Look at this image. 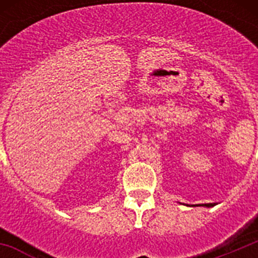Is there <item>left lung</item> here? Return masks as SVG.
Masks as SVG:
<instances>
[{"label": "left lung", "mask_w": 258, "mask_h": 258, "mask_svg": "<svg viewBox=\"0 0 258 258\" xmlns=\"http://www.w3.org/2000/svg\"><path fill=\"white\" fill-rule=\"evenodd\" d=\"M214 206V204H212V203H211V204H203V207H213Z\"/></svg>", "instance_id": "left-lung-1"}]
</instances>
